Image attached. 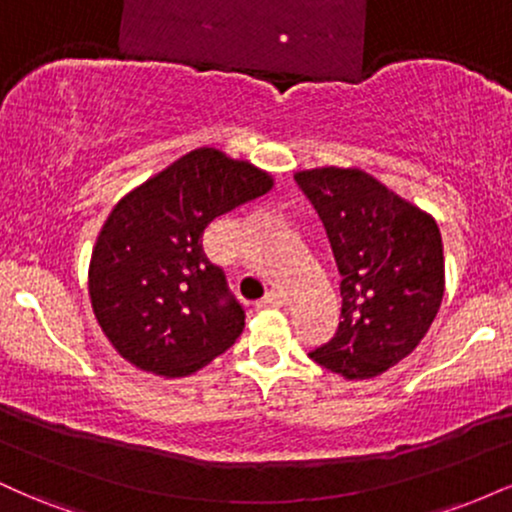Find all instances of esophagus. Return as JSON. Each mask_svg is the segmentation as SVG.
Returning <instances> with one entry per match:
<instances>
[{
    "instance_id": "esophagus-1",
    "label": "esophagus",
    "mask_w": 512,
    "mask_h": 512,
    "mask_svg": "<svg viewBox=\"0 0 512 512\" xmlns=\"http://www.w3.org/2000/svg\"><path fill=\"white\" fill-rule=\"evenodd\" d=\"M284 303V293L281 291H269L267 296L257 301V308H279Z\"/></svg>"
}]
</instances>
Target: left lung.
I'll return each instance as SVG.
<instances>
[{
  "instance_id": "8db88e82",
  "label": "left lung",
  "mask_w": 512,
  "mask_h": 512,
  "mask_svg": "<svg viewBox=\"0 0 512 512\" xmlns=\"http://www.w3.org/2000/svg\"><path fill=\"white\" fill-rule=\"evenodd\" d=\"M325 223L342 274V322L310 358L349 380L385 373L419 346L445 289L438 223L356 168L293 175Z\"/></svg>"
}]
</instances>
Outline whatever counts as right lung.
I'll list each match as a JSON object with an SVG mask.
<instances>
[{
    "instance_id": "obj_1",
    "label": "right lung",
    "mask_w": 512,
    "mask_h": 512,
    "mask_svg": "<svg viewBox=\"0 0 512 512\" xmlns=\"http://www.w3.org/2000/svg\"><path fill=\"white\" fill-rule=\"evenodd\" d=\"M272 190L248 161L195 149L117 202L88 269L93 313L122 358L182 378L236 344L245 310L204 252L216 216Z\"/></svg>"
}]
</instances>
